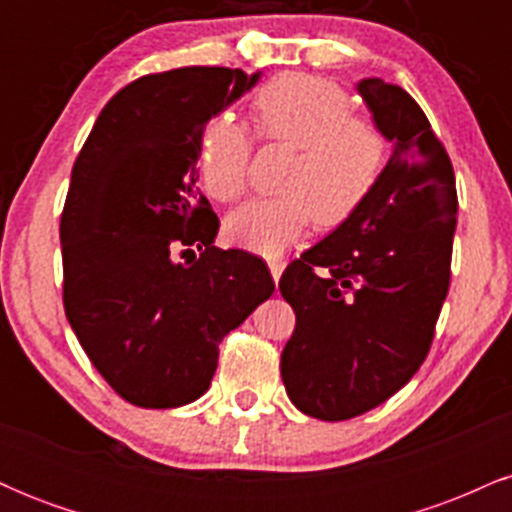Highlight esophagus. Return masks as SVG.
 <instances>
[{
	"mask_svg": "<svg viewBox=\"0 0 512 512\" xmlns=\"http://www.w3.org/2000/svg\"><path fill=\"white\" fill-rule=\"evenodd\" d=\"M284 267H286V264L281 262V260H272V262H269V272H272V279H274V281L281 279V272H284Z\"/></svg>",
	"mask_w": 512,
	"mask_h": 512,
	"instance_id": "34e87169",
	"label": "esophagus"
}]
</instances>
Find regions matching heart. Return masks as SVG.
Returning <instances> with one entry per match:
<instances>
[{
  "instance_id": "heart-1",
  "label": "heart",
  "mask_w": 512,
  "mask_h": 512,
  "mask_svg": "<svg viewBox=\"0 0 512 512\" xmlns=\"http://www.w3.org/2000/svg\"><path fill=\"white\" fill-rule=\"evenodd\" d=\"M264 139L296 146L279 197H257L226 219L233 245L281 255L305 228L339 226L363 207L383 173L387 142L366 117L351 113L344 88L310 74H281L252 96ZM252 142L233 117L207 122L199 139V178L216 202H233L248 182Z\"/></svg>"
}]
</instances>
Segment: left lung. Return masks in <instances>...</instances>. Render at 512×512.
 <instances>
[{
  "label": "left lung",
  "mask_w": 512,
  "mask_h": 512,
  "mask_svg": "<svg viewBox=\"0 0 512 512\" xmlns=\"http://www.w3.org/2000/svg\"><path fill=\"white\" fill-rule=\"evenodd\" d=\"M356 91L392 142L390 161L363 207L279 281L296 313L281 351L286 395L322 421L375 409L424 363L448 296L457 221L452 163L419 103L375 76Z\"/></svg>",
  "instance_id": "left-lung-1"
}]
</instances>
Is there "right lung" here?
<instances>
[{
    "label": "right lung",
    "instance_id": "1",
    "mask_svg": "<svg viewBox=\"0 0 512 512\" xmlns=\"http://www.w3.org/2000/svg\"><path fill=\"white\" fill-rule=\"evenodd\" d=\"M260 76H142L110 98L74 163L60 223L64 313L129 404L173 409L202 397L221 339L274 293L260 257L216 248L219 219L197 187L204 127Z\"/></svg>",
    "mask_w": 512,
    "mask_h": 512
}]
</instances>
